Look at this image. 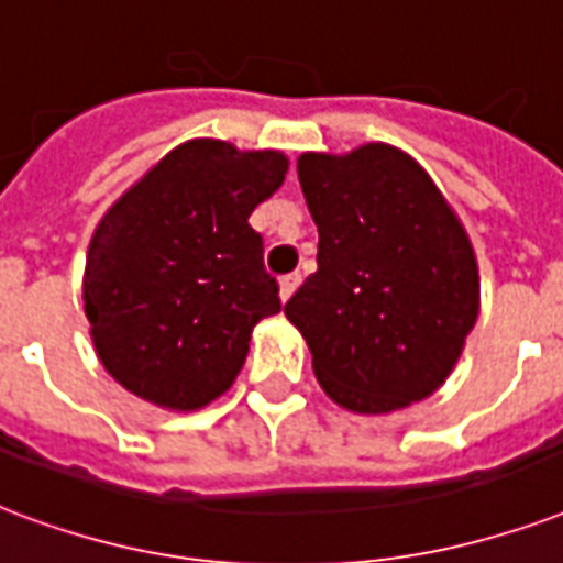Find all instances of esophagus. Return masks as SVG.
I'll use <instances>...</instances> for the list:
<instances>
[{"mask_svg":"<svg viewBox=\"0 0 563 563\" xmlns=\"http://www.w3.org/2000/svg\"><path fill=\"white\" fill-rule=\"evenodd\" d=\"M298 286H300V274H286V277L280 280V298L289 300Z\"/></svg>","mask_w":563,"mask_h":563,"instance_id":"esophagus-1","label":"esophagus"}]
</instances>
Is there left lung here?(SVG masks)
I'll use <instances>...</instances> for the list:
<instances>
[{
	"mask_svg": "<svg viewBox=\"0 0 563 563\" xmlns=\"http://www.w3.org/2000/svg\"><path fill=\"white\" fill-rule=\"evenodd\" d=\"M319 272L286 303L321 389L354 413H393L452 375L478 319L470 235L422 165L389 144L303 153Z\"/></svg>",
	"mask_w": 563,
	"mask_h": 563,
	"instance_id": "1",
	"label": "left lung"
}]
</instances>
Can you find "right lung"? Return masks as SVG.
<instances>
[{
  "label": "right lung",
  "mask_w": 563,
  "mask_h": 563,
  "mask_svg": "<svg viewBox=\"0 0 563 563\" xmlns=\"http://www.w3.org/2000/svg\"><path fill=\"white\" fill-rule=\"evenodd\" d=\"M286 170L277 150L186 141L102 214L81 298L97 357L129 393L197 410L233 386L251 330L283 307L247 218Z\"/></svg>",
  "instance_id": "add662e5"
}]
</instances>
